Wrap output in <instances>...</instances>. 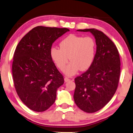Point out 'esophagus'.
<instances>
[{
    "instance_id": "1",
    "label": "esophagus",
    "mask_w": 133,
    "mask_h": 133,
    "mask_svg": "<svg viewBox=\"0 0 133 133\" xmlns=\"http://www.w3.org/2000/svg\"><path fill=\"white\" fill-rule=\"evenodd\" d=\"M70 80H71V79L69 78H67V77H65V78H64V81L65 82H68V81H70Z\"/></svg>"
}]
</instances>
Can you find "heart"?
Wrapping results in <instances>:
<instances>
[{
	"instance_id": "obj_1",
	"label": "heart",
	"mask_w": 133,
	"mask_h": 133,
	"mask_svg": "<svg viewBox=\"0 0 133 133\" xmlns=\"http://www.w3.org/2000/svg\"><path fill=\"white\" fill-rule=\"evenodd\" d=\"M96 45L95 39L91 37H82L70 35L60 43V48L54 47L50 50V56L56 66L64 70L66 75L71 76L79 70L88 69L95 59Z\"/></svg>"
}]
</instances>
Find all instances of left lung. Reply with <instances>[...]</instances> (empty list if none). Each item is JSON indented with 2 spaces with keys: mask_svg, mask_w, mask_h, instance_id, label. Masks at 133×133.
I'll list each match as a JSON object with an SVG mask.
<instances>
[{
  "mask_svg": "<svg viewBox=\"0 0 133 133\" xmlns=\"http://www.w3.org/2000/svg\"><path fill=\"white\" fill-rule=\"evenodd\" d=\"M77 31L92 34L96 51L91 67L74 79V99L84 112L94 113L104 107L116 91L120 74V56L114 43L102 31L95 28Z\"/></svg>",
  "mask_w": 133,
  "mask_h": 133,
  "instance_id": "1",
  "label": "left lung"
}]
</instances>
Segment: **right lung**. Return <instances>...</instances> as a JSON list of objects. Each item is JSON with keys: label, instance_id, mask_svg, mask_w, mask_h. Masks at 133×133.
<instances>
[{"label": "right lung", "instance_id": "add662e5", "mask_svg": "<svg viewBox=\"0 0 133 133\" xmlns=\"http://www.w3.org/2000/svg\"><path fill=\"white\" fill-rule=\"evenodd\" d=\"M67 31L66 28L37 26L17 46L12 64L14 87L21 101L35 112H43L51 107L57 89L64 83L50 50L53 43Z\"/></svg>", "mask_w": 133, "mask_h": 133}]
</instances>
